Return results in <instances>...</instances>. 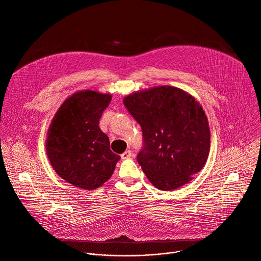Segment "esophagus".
Masks as SVG:
<instances>
[{
  "instance_id": "obj_1",
  "label": "esophagus",
  "mask_w": 261,
  "mask_h": 261,
  "mask_svg": "<svg viewBox=\"0 0 261 261\" xmlns=\"http://www.w3.org/2000/svg\"><path fill=\"white\" fill-rule=\"evenodd\" d=\"M131 157H132V152H131V151H126V152H124V153L121 155V158H122L123 160L129 159V158H131Z\"/></svg>"
}]
</instances>
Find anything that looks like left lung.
<instances>
[{"mask_svg": "<svg viewBox=\"0 0 261 261\" xmlns=\"http://www.w3.org/2000/svg\"><path fill=\"white\" fill-rule=\"evenodd\" d=\"M124 105L141 127L137 162L156 188L177 189L202 169L210 153V128L191 95L163 86L131 94Z\"/></svg>", "mask_w": 261, "mask_h": 261, "instance_id": "left-lung-1", "label": "left lung"}]
</instances>
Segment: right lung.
I'll return each mask as SVG.
<instances>
[{
	"label": "right lung",
	"instance_id": "add662e5",
	"mask_svg": "<svg viewBox=\"0 0 261 261\" xmlns=\"http://www.w3.org/2000/svg\"><path fill=\"white\" fill-rule=\"evenodd\" d=\"M109 94L81 91L61 105L49 126L46 153L56 172L85 190L99 188L113 174L120 156L99 128Z\"/></svg>",
	"mask_w": 261,
	"mask_h": 261
}]
</instances>
